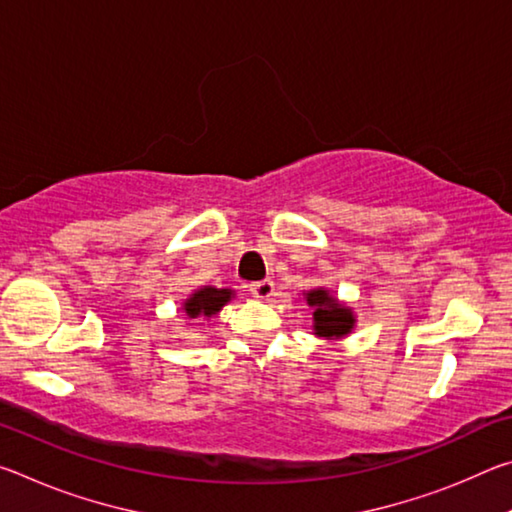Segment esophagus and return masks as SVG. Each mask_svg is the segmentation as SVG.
<instances>
[{
  "mask_svg": "<svg viewBox=\"0 0 512 512\" xmlns=\"http://www.w3.org/2000/svg\"><path fill=\"white\" fill-rule=\"evenodd\" d=\"M250 293H253L257 300H268L275 293V284L271 280L253 282V284H250Z\"/></svg>",
  "mask_w": 512,
  "mask_h": 512,
  "instance_id": "34e87169",
  "label": "esophagus"
}]
</instances>
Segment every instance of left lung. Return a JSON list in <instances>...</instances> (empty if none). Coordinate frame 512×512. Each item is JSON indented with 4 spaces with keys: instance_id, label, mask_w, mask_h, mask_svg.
I'll use <instances>...</instances> for the list:
<instances>
[{
    "instance_id": "obj_1",
    "label": "left lung",
    "mask_w": 512,
    "mask_h": 512,
    "mask_svg": "<svg viewBox=\"0 0 512 512\" xmlns=\"http://www.w3.org/2000/svg\"><path fill=\"white\" fill-rule=\"evenodd\" d=\"M302 298L314 309V334L320 339L339 341L352 334L354 325H357V316H354L352 307L343 305L332 291L316 287L302 293Z\"/></svg>"
}]
</instances>
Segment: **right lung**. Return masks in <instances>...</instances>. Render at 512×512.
<instances>
[{
	"mask_svg": "<svg viewBox=\"0 0 512 512\" xmlns=\"http://www.w3.org/2000/svg\"><path fill=\"white\" fill-rule=\"evenodd\" d=\"M235 289H216V287H201L189 293V298L183 300V314L187 320H210L235 298Z\"/></svg>",
	"mask_w": 512,
	"mask_h": 512,
	"instance_id": "add662e5",
	"label": "right lung"
}]
</instances>
